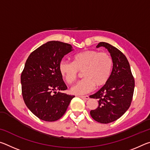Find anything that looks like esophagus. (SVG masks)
I'll use <instances>...</instances> for the list:
<instances>
[{
  "instance_id": "34e87169",
  "label": "esophagus",
  "mask_w": 150,
  "mask_h": 150,
  "mask_svg": "<svg viewBox=\"0 0 150 150\" xmlns=\"http://www.w3.org/2000/svg\"><path fill=\"white\" fill-rule=\"evenodd\" d=\"M79 97H80L81 98H82L83 100H88L89 99V96H78Z\"/></svg>"
}]
</instances>
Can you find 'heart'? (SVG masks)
I'll return each instance as SVG.
<instances>
[{
    "mask_svg": "<svg viewBox=\"0 0 150 150\" xmlns=\"http://www.w3.org/2000/svg\"><path fill=\"white\" fill-rule=\"evenodd\" d=\"M113 67L112 59L108 53L96 50H86L75 54L73 62L62 61L59 65V72L67 83L75 80L79 71H83L84 79L70 88L73 95H85L95 87H100L108 81Z\"/></svg>",
    "mask_w": 150,
    "mask_h": 150,
    "instance_id": "obj_1",
    "label": "heart"
}]
</instances>
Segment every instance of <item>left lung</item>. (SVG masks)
<instances>
[{"instance_id":"1","label":"left lung","mask_w":150,"mask_h":150,"mask_svg":"<svg viewBox=\"0 0 150 150\" xmlns=\"http://www.w3.org/2000/svg\"><path fill=\"white\" fill-rule=\"evenodd\" d=\"M107 49L112 59L113 67L107 83L90 98L98 99V106L90 111L94 120L108 124L121 117L129 108L132 100L134 79L126 57L117 48L106 42L96 47Z\"/></svg>"}]
</instances>
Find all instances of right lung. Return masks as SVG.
<instances>
[{
    "label": "right lung",
    "instance_id": "1",
    "mask_svg": "<svg viewBox=\"0 0 150 150\" xmlns=\"http://www.w3.org/2000/svg\"><path fill=\"white\" fill-rule=\"evenodd\" d=\"M73 50L71 45L50 41L29 55L21 75L22 93L29 110L42 120L56 121L65 113L75 96L63 93L67 89L59 65Z\"/></svg>",
    "mask_w": 150,
    "mask_h": 150
}]
</instances>
